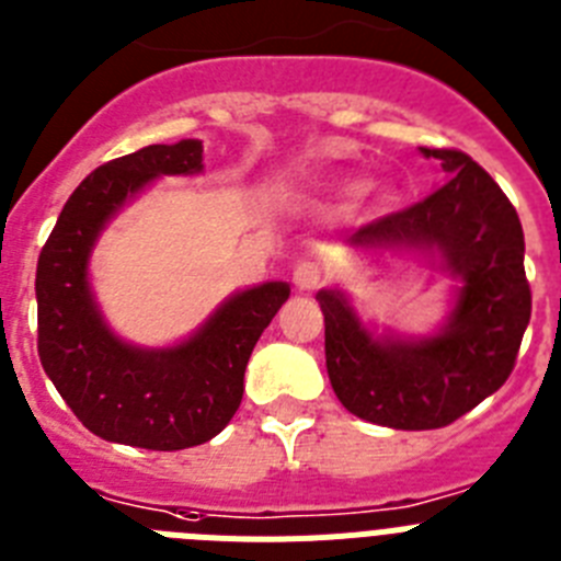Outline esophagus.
<instances>
[{
    "mask_svg": "<svg viewBox=\"0 0 561 561\" xmlns=\"http://www.w3.org/2000/svg\"><path fill=\"white\" fill-rule=\"evenodd\" d=\"M296 290H316L321 285V267L316 262H299L294 271Z\"/></svg>",
    "mask_w": 561,
    "mask_h": 561,
    "instance_id": "34e87169",
    "label": "esophagus"
}]
</instances>
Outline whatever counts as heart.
<instances>
[{
    "instance_id": "1",
    "label": "heart",
    "mask_w": 561,
    "mask_h": 561,
    "mask_svg": "<svg viewBox=\"0 0 561 561\" xmlns=\"http://www.w3.org/2000/svg\"><path fill=\"white\" fill-rule=\"evenodd\" d=\"M362 192H364L362 180H344V183H339V186H335L333 197L350 203V199H355ZM369 194H373L378 203H387V199H389V188L387 186H369Z\"/></svg>"
}]
</instances>
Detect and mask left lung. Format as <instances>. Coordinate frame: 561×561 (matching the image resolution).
Masks as SVG:
<instances>
[{"mask_svg":"<svg viewBox=\"0 0 561 561\" xmlns=\"http://www.w3.org/2000/svg\"><path fill=\"white\" fill-rule=\"evenodd\" d=\"M446 183L407 211L350 233V251L421 256L455 279L449 316L435 333L364 324L339 287L316 294L324 355L347 412L389 428H440L494 396L514 369L530 321L525 237L514 206L483 165L457 149H423Z\"/></svg>","mask_w":561,"mask_h":561,"instance_id":"obj_1","label":"left lung"}]
</instances>
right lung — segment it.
Returning <instances> with one entry per match:
<instances>
[{"instance_id":"right-lung-1","label":"right lung","mask_w":561,"mask_h":561,"mask_svg":"<svg viewBox=\"0 0 561 561\" xmlns=\"http://www.w3.org/2000/svg\"><path fill=\"white\" fill-rule=\"evenodd\" d=\"M203 172V140L154 144L99 165L70 194L36 267L38 358L92 435L178 451L220 435L242 401L253 344L290 296L262 282L228 296L188 339L140 347L106 324L90 282L101 231L158 178Z\"/></svg>"}]
</instances>
